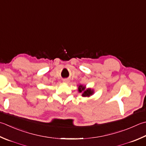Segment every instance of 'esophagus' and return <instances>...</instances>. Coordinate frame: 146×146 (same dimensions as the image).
Returning a JSON list of instances; mask_svg holds the SVG:
<instances>
[{
	"mask_svg": "<svg viewBox=\"0 0 146 146\" xmlns=\"http://www.w3.org/2000/svg\"><path fill=\"white\" fill-rule=\"evenodd\" d=\"M62 82L64 83V84H68V83L70 82V80H68V79H64V80H63Z\"/></svg>",
	"mask_w": 146,
	"mask_h": 146,
	"instance_id": "esophagus-1",
	"label": "esophagus"
}]
</instances>
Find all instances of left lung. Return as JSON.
Returning <instances> with one entry per match:
<instances>
[{
	"label": "left lung",
	"mask_w": 146,
	"mask_h": 146,
	"mask_svg": "<svg viewBox=\"0 0 146 146\" xmlns=\"http://www.w3.org/2000/svg\"><path fill=\"white\" fill-rule=\"evenodd\" d=\"M78 91L79 93H81L82 96L84 98H89L94 94V90L90 88H86L85 85H79L78 87Z\"/></svg>",
	"instance_id": "obj_1"
}]
</instances>
